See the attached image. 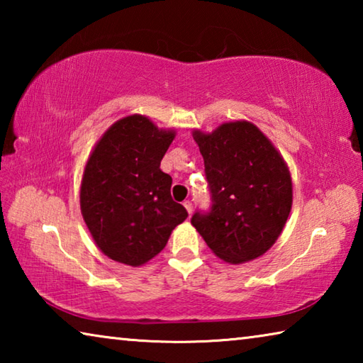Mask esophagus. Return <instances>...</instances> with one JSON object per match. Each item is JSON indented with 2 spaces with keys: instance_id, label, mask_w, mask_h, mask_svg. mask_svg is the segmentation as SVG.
Instances as JSON below:
<instances>
[{
  "instance_id": "obj_1",
  "label": "esophagus",
  "mask_w": 363,
  "mask_h": 363,
  "mask_svg": "<svg viewBox=\"0 0 363 363\" xmlns=\"http://www.w3.org/2000/svg\"><path fill=\"white\" fill-rule=\"evenodd\" d=\"M184 206H186V210H187V213H189V214H192V211H194V205H192V201L186 200V201H184Z\"/></svg>"
}]
</instances>
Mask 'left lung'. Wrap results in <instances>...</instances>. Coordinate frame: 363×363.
Listing matches in <instances>:
<instances>
[{
  "label": "left lung",
  "mask_w": 363,
  "mask_h": 363,
  "mask_svg": "<svg viewBox=\"0 0 363 363\" xmlns=\"http://www.w3.org/2000/svg\"><path fill=\"white\" fill-rule=\"evenodd\" d=\"M194 139L205 160L211 208L190 223L225 262L256 259L277 240L291 211L285 160L248 121L224 123L211 134L195 130Z\"/></svg>",
  "instance_id": "1"
}]
</instances>
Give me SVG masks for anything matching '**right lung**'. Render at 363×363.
Wrapping results in <instances>:
<instances>
[{"mask_svg": "<svg viewBox=\"0 0 363 363\" xmlns=\"http://www.w3.org/2000/svg\"><path fill=\"white\" fill-rule=\"evenodd\" d=\"M173 130H158L143 115L113 123L84 167L79 205L86 225L104 255L143 266L167 247L187 218L171 199V176L160 169Z\"/></svg>", "mask_w": 363, "mask_h": 363, "instance_id": "add662e5", "label": "right lung"}]
</instances>
